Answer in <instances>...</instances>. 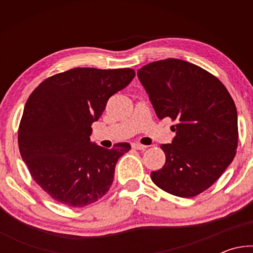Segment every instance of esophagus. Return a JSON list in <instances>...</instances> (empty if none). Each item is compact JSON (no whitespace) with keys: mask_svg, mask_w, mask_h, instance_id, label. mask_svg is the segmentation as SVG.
Returning a JSON list of instances; mask_svg holds the SVG:
<instances>
[{"mask_svg":"<svg viewBox=\"0 0 253 253\" xmlns=\"http://www.w3.org/2000/svg\"><path fill=\"white\" fill-rule=\"evenodd\" d=\"M131 148L137 149V151H145V149H146V146L142 144H138V143H134V144H131Z\"/></svg>","mask_w":253,"mask_h":253,"instance_id":"esophagus-1","label":"esophagus"}]
</instances>
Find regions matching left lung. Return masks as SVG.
<instances>
[{
    "label": "left lung",
    "mask_w": 253,
    "mask_h": 253,
    "mask_svg": "<svg viewBox=\"0 0 253 253\" xmlns=\"http://www.w3.org/2000/svg\"><path fill=\"white\" fill-rule=\"evenodd\" d=\"M157 117L175 122L176 136L163 144L165 164L151 173L163 191L193 198L216 182L238 147L235 104L221 81L179 59L158 60L137 71Z\"/></svg>",
    "instance_id": "left-lung-1"
}]
</instances>
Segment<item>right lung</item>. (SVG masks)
<instances>
[{"instance_id": "right-lung-1", "label": "right lung", "mask_w": 253, "mask_h": 253, "mask_svg": "<svg viewBox=\"0 0 253 253\" xmlns=\"http://www.w3.org/2000/svg\"><path fill=\"white\" fill-rule=\"evenodd\" d=\"M134 77L129 68H74L46 78L28 98L19 126L20 154L32 178L57 202L84 208L109 191L118 158L130 145L107 149L89 136L109 98Z\"/></svg>"}]
</instances>
